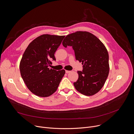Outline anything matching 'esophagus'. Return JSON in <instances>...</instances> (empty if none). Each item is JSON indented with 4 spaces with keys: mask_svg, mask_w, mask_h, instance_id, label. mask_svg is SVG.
Segmentation results:
<instances>
[{
    "mask_svg": "<svg viewBox=\"0 0 134 134\" xmlns=\"http://www.w3.org/2000/svg\"><path fill=\"white\" fill-rule=\"evenodd\" d=\"M65 71H66V73H67V74L69 73V72H70V70H66Z\"/></svg>",
    "mask_w": 134,
    "mask_h": 134,
    "instance_id": "esophagus-1",
    "label": "esophagus"
}]
</instances>
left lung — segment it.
Masks as SVG:
<instances>
[{
	"label": "left lung",
	"mask_w": 134,
	"mask_h": 134,
	"mask_svg": "<svg viewBox=\"0 0 134 134\" xmlns=\"http://www.w3.org/2000/svg\"><path fill=\"white\" fill-rule=\"evenodd\" d=\"M63 45L72 47L76 59L83 65V70L77 71V81L74 83L76 90L87 96L98 93L109 72V54L104 45L97 36L86 31L67 35Z\"/></svg>",
	"instance_id": "8db88e82"
}]
</instances>
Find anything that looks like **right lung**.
<instances>
[{
	"label": "right lung",
	"mask_w": 134,
	"mask_h": 134,
	"mask_svg": "<svg viewBox=\"0 0 134 134\" xmlns=\"http://www.w3.org/2000/svg\"><path fill=\"white\" fill-rule=\"evenodd\" d=\"M64 35L43 34L33 40L26 49L20 64L22 77L29 90L40 97L54 93L65 74L64 69L49 68L55 60L54 53Z\"/></svg>",
	"instance_id": "right-lung-1"
}]
</instances>
